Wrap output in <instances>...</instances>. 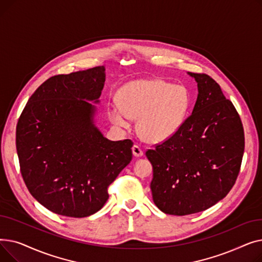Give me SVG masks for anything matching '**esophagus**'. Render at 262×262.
Listing matches in <instances>:
<instances>
[{
	"label": "esophagus",
	"mask_w": 262,
	"mask_h": 262,
	"mask_svg": "<svg viewBox=\"0 0 262 262\" xmlns=\"http://www.w3.org/2000/svg\"><path fill=\"white\" fill-rule=\"evenodd\" d=\"M132 149H133V154H134L135 157H141V156H143V150H142V148L139 145H136L135 144Z\"/></svg>",
	"instance_id": "obj_1"
}]
</instances>
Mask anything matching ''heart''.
<instances>
[{
  "instance_id": "obj_1",
  "label": "heart",
  "mask_w": 262,
  "mask_h": 262,
  "mask_svg": "<svg viewBox=\"0 0 262 262\" xmlns=\"http://www.w3.org/2000/svg\"><path fill=\"white\" fill-rule=\"evenodd\" d=\"M118 104L108 106L115 125L128 128L138 119V132L147 142L169 140L181 129L190 107V94L183 85L162 79H138L124 85L117 94Z\"/></svg>"
}]
</instances>
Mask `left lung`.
Wrapping results in <instances>:
<instances>
[{
    "mask_svg": "<svg viewBox=\"0 0 262 262\" xmlns=\"http://www.w3.org/2000/svg\"><path fill=\"white\" fill-rule=\"evenodd\" d=\"M198 84L192 115L172 138L145 153L153 166V201L164 213L204 211L224 199L238 177L244 132L235 106L206 74Z\"/></svg>",
    "mask_w": 262,
    "mask_h": 262,
    "instance_id": "obj_1",
    "label": "left lung"
}]
</instances>
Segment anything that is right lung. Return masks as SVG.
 Here are the masks:
<instances>
[{"label":"right lung","instance_id":"right-lung-1","mask_svg":"<svg viewBox=\"0 0 262 262\" xmlns=\"http://www.w3.org/2000/svg\"><path fill=\"white\" fill-rule=\"evenodd\" d=\"M105 70L100 66L49 78L18 121L24 183L41 205L60 215L98 212L109 198L108 186L133 158L132 140H109L95 124Z\"/></svg>","mask_w":262,"mask_h":262}]
</instances>
